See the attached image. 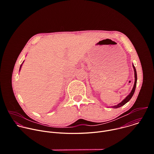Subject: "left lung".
Segmentation results:
<instances>
[{
	"mask_svg": "<svg viewBox=\"0 0 154 154\" xmlns=\"http://www.w3.org/2000/svg\"><path fill=\"white\" fill-rule=\"evenodd\" d=\"M132 66H133V68H134V73H135L134 74H135V83H134V85L133 88H132V90H131V91L130 93V94L121 102H120L119 103H118L116 105H114V106H111L113 108H119V107L124 105L126 103H127L131 99V98L132 97V96H133V95H134V94L135 93V88H136V86H137V71H136V69H135V68L134 66V64H133Z\"/></svg>",
	"mask_w": 154,
	"mask_h": 154,
	"instance_id": "1",
	"label": "left lung"
}]
</instances>
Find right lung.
<instances>
[{
	"mask_svg": "<svg viewBox=\"0 0 154 154\" xmlns=\"http://www.w3.org/2000/svg\"><path fill=\"white\" fill-rule=\"evenodd\" d=\"M23 63H24V61H23ZM23 63H22V64H23ZM22 64L20 65V69H19V71L20 70V68H21V66H22Z\"/></svg>",
	"mask_w": 154,
	"mask_h": 154,
	"instance_id": "1",
	"label": "right lung"
}]
</instances>
